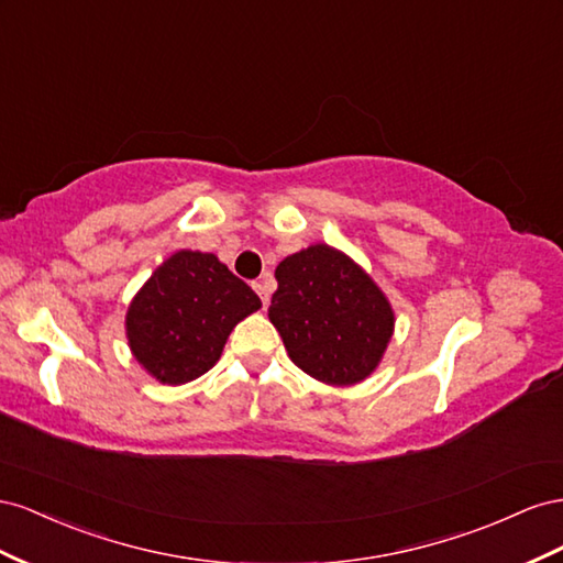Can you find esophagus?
I'll use <instances>...</instances> for the list:
<instances>
[{
  "instance_id": "1",
  "label": "esophagus",
  "mask_w": 563,
  "mask_h": 563,
  "mask_svg": "<svg viewBox=\"0 0 563 563\" xmlns=\"http://www.w3.org/2000/svg\"><path fill=\"white\" fill-rule=\"evenodd\" d=\"M252 287H254V292L262 297V303H264V309H266V307H268V299H271V297H268V295H271V283H268V278L256 280Z\"/></svg>"
}]
</instances>
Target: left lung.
I'll return each instance as SVG.
<instances>
[{
	"label": "left lung",
	"instance_id": "left-lung-1",
	"mask_svg": "<svg viewBox=\"0 0 563 563\" xmlns=\"http://www.w3.org/2000/svg\"><path fill=\"white\" fill-rule=\"evenodd\" d=\"M276 280L268 318L297 367L332 387L375 373L394 334V309L351 256L318 243L285 256Z\"/></svg>",
	"mask_w": 563,
	"mask_h": 563
}]
</instances>
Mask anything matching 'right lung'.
<instances>
[{
	"instance_id": "obj_1",
	"label": "right lung",
	"mask_w": 563,
	"mask_h": 563,
	"mask_svg": "<svg viewBox=\"0 0 563 563\" xmlns=\"http://www.w3.org/2000/svg\"><path fill=\"white\" fill-rule=\"evenodd\" d=\"M262 299L214 254L181 250L159 264L126 311V340L143 371L186 384L219 361L240 320Z\"/></svg>"
}]
</instances>
